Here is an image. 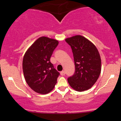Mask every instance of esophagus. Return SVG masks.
Instances as JSON below:
<instances>
[{
  "instance_id": "esophagus-1",
  "label": "esophagus",
  "mask_w": 121,
  "mask_h": 121,
  "mask_svg": "<svg viewBox=\"0 0 121 121\" xmlns=\"http://www.w3.org/2000/svg\"><path fill=\"white\" fill-rule=\"evenodd\" d=\"M60 74L61 75V76H64V75L65 74V72L64 71V70H63V71L61 72H60Z\"/></svg>"
}]
</instances>
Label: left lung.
<instances>
[{
	"label": "left lung",
	"instance_id": "left-lung-1",
	"mask_svg": "<svg viewBox=\"0 0 121 121\" xmlns=\"http://www.w3.org/2000/svg\"><path fill=\"white\" fill-rule=\"evenodd\" d=\"M71 47L75 65L73 76L68 81L76 91H83L93 86L101 70L100 55L95 45L85 37L76 35L65 39Z\"/></svg>",
	"mask_w": 121,
	"mask_h": 121
}]
</instances>
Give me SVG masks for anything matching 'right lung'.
Here are the masks:
<instances>
[{"label": "right lung", "mask_w": 121, "mask_h": 121, "mask_svg": "<svg viewBox=\"0 0 121 121\" xmlns=\"http://www.w3.org/2000/svg\"><path fill=\"white\" fill-rule=\"evenodd\" d=\"M58 44L57 40L41 37L25 53L23 60L24 78L35 92L47 94L56 84L60 73L54 68L50 59Z\"/></svg>", "instance_id": "add662e5"}]
</instances>
